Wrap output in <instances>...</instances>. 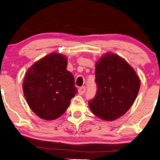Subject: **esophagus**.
I'll return each instance as SVG.
<instances>
[{"label": "esophagus", "mask_w": 160, "mask_h": 160, "mask_svg": "<svg viewBox=\"0 0 160 160\" xmlns=\"http://www.w3.org/2000/svg\"><path fill=\"white\" fill-rule=\"evenodd\" d=\"M85 91H86V87H80L79 89H78V94H79V95H83V94L85 92Z\"/></svg>", "instance_id": "obj_1"}]
</instances>
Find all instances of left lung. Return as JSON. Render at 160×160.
Wrapping results in <instances>:
<instances>
[{
	"label": "left lung",
	"mask_w": 160,
	"mask_h": 160,
	"mask_svg": "<svg viewBox=\"0 0 160 160\" xmlns=\"http://www.w3.org/2000/svg\"><path fill=\"white\" fill-rule=\"evenodd\" d=\"M97 93L89 101L94 114L106 121L123 116L134 102L141 81L135 70L121 57L107 53L96 63Z\"/></svg>",
	"instance_id": "left-lung-1"
}]
</instances>
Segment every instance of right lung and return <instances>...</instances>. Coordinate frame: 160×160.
<instances>
[{"instance_id":"add662e5","label":"right lung","mask_w":160,"mask_h":160,"mask_svg":"<svg viewBox=\"0 0 160 160\" xmlns=\"http://www.w3.org/2000/svg\"><path fill=\"white\" fill-rule=\"evenodd\" d=\"M67 58L56 52L45 56L28 69L22 88L28 106L45 120H54L67 110L77 89L67 71Z\"/></svg>"}]
</instances>
